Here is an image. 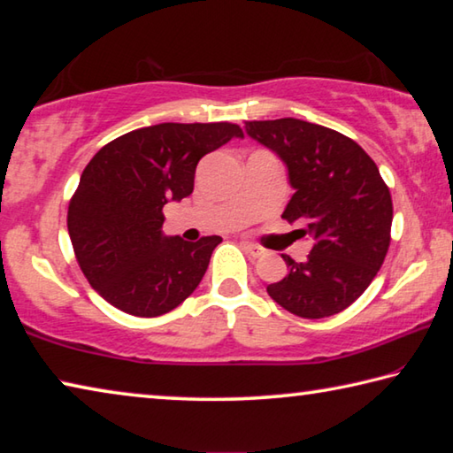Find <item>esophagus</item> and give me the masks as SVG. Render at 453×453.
Listing matches in <instances>:
<instances>
[{
    "mask_svg": "<svg viewBox=\"0 0 453 453\" xmlns=\"http://www.w3.org/2000/svg\"><path fill=\"white\" fill-rule=\"evenodd\" d=\"M242 247H245V250H247L250 257H261L263 253H265V250H263L261 247H257V245H253V242H249V241H242Z\"/></svg>",
    "mask_w": 453,
    "mask_h": 453,
    "instance_id": "esophagus-1",
    "label": "esophagus"
}]
</instances>
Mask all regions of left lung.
I'll use <instances>...</instances> for the list:
<instances>
[{
  "label": "left lung",
  "instance_id": "1",
  "mask_svg": "<svg viewBox=\"0 0 453 453\" xmlns=\"http://www.w3.org/2000/svg\"><path fill=\"white\" fill-rule=\"evenodd\" d=\"M245 131L285 164L296 192L283 219L314 241L308 261L283 255L289 273L267 294L299 318L338 314L365 294L391 242V192L377 164L350 137L294 117L247 121Z\"/></svg>",
  "mask_w": 453,
  "mask_h": 453
}]
</instances>
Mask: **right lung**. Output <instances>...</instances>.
Listing matches in <instances>:
<instances>
[{"mask_svg":"<svg viewBox=\"0 0 453 453\" xmlns=\"http://www.w3.org/2000/svg\"><path fill=\"white\" fill-rule=\"evenodd\" d=\"M234 123H159L96 151L68 206V234L93 289L125 314L156 318L198 288L220 236H165L164 206L194 190L196 165Z\"/></svg>","mask_w":453,"mask_h":453,"instance_id":"1","label":"right lung"}]
</instances>
